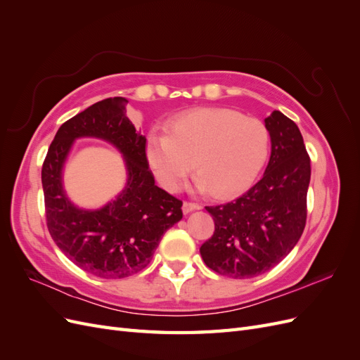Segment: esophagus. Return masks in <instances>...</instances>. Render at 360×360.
Instances as JSON below:
<instances>
[{"label": "esophagus", "mask_w": 360, "mask_h": 360, "mask_svg": "<svg viewBox=\"0 0 360 360\" xmlns=\"http://www.w3.org/2000/svg\"><path fill=\"white\" fill-rule=\"evenodd\" d=\"M198 209H201V205L198 202H192V201L183 202V213H191L192 210H198Z\"/></svg>", "instance_id": "34e87169"}]
</instances>
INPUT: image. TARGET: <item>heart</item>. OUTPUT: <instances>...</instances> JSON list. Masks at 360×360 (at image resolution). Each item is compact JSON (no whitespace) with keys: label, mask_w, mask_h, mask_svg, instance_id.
<instances>
[{"label":"heart","mask_w":360,"mask_h":360,"mask_svg":"<svg viewBox=\"0 0 360 360\" xmlns=\"http://www.w3.org/2000/svg\"><path fill=\"white\" fill-rule=\"evenodd\" d=\"M270 132L255 117L225 108H198L172 117L167 132L147 136L146 156L162 188L177 192L193 169L197 186L216 197L246 191L263 171Z\"/></svg>","instance_id":"heart-1"}]
</instances>
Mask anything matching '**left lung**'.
<instances>
[{
  "mask_svg": "<svg viewBox=\"0 0 360 360\" xmlns=\"http://www.w3.org/2000/svg\"><path fill=\"white\" fill-rule=\"evenodd\" d=\"M271 155L263 179L234 201L207 205L214 233L200 248L207 267L234 279L274 269L307 225L311 159L297 124L279 111L266 120Z\"/></svg>",
  "mask_w": 360,
  "mask_h": 360,
  "instance_id": "left-lung-1",
  "label": "left lung"
}]
</instances>
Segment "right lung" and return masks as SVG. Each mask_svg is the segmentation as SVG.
<instances>
[{
    "instance_id": "right-lung-1",
    "label": "right lung",
    "mask_w": 360,
    "mask_h": 360,
    "mask_svg": "<svg viewBox=\"0 0 360 360\" xmlns=\"http://www.w3.org/2000/svg\"><path fill=\"white\" fill-rule=\"evenodd\" d=\"M127 102L110 97L63 123L41 167L51 237L76 266L105 279L126 278L147 267L163 233L183 217V202L155 184L147 139L126 117ZM79 136L110 140L124 153L129 172L124 192L96 212L76 210L60 186L63 160Z\"/></svg>"
}]
</instances>
